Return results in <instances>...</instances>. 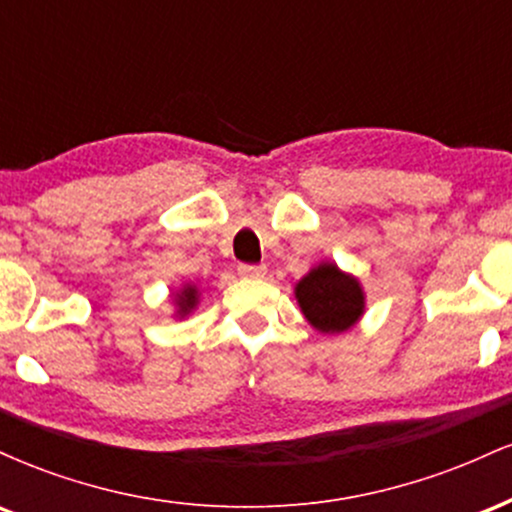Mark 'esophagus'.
Wrapping results in <instances>:
<instances>
[{
	"label": "esophagus",
	"instance_id": "34e87169",
	"mask_svg": "<svg viewBox=\"0 0 512 512\" xmlns=\"http://www.w3.org/2000/svg\"><path fill=\"white\" fill-rule=\"evenodd\" d=\"M238 272L240 276H248V279H262L267 274V267L264 264H240Z\"/></svg>",
	"mask_w": 512,
	"mask_h": 512
}]
</instances>
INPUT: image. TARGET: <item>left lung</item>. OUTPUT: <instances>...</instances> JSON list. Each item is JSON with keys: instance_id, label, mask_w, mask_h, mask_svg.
I'll use <instances>...</instances> for the list:
<instances>
[{"instance_id": "obj_1", "label": "left lung", "mask_w": 512, "mask_h": 512, "mask_svg": "<svg viewBox=\"0 0 512 512\" xmlns=\"http://www.w3.org/2000/svg\"><path fill=\"white\" fill-rule=\"evenodd\" d=\"M293 293L305 320L322 334L351 330L366 313V293L361 281L334 262H320L310 269Z\"/></svg>"}]
</instances>
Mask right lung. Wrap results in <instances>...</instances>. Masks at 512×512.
I'll use <instances>...</instances> for the list:
<instances>
[{
    "label": "right lung",
    "instance_id": "right-lung-1",
    "mask_svg": "<svg viewBox=\"0 0 512 512\" xmlns=\"http://www.w3.org/2000/svg\"><path fill=\"white\" fill-rule=\"evenodd\" d=\"M175 296V317H187L192 313V310L197 308L199 303V289L195 284H182V289L178 293H173Z\"/></svg>",
    "mask_w": 512,
    "mask_h": 512
}]
</instances>
